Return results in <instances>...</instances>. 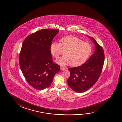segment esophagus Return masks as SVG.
<instances>
[{"label": "esophagus", "mask_w": 122, "mask_h": 122, "mask_svg": "<svg viewBox=\"0 0 122 122\" xmlns=\"http://www.w3.org/2000/svg\"><path fill=\"white\" fill-rule=\"evenodd\" d=\"M60 69H61V70H66V68H65L64 67H60Z\"/></svg>", "instance_id": "34e87169"}]
</instances>
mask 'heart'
<instances>
[{"instance_id":"obj_1","label":"heart","mask_w":122,"mask_h":122,"mask_svg":"<svg viewBox=\"0 0 122 122\" xmlns=\"http://www.w3.org/2000/svg\"><path fill=\"white\" fill-rule=\"evenodd\" d=\"M60 42H52L50 45V53L57 59L63 51L64 55L56 62L61 65L78 66L83 63L92 51L90 44L74 36H67L60 39Z\"/></svg>"}]
</instances>
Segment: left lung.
I'll return each instance as SVG.
<instances>
[{"instance_id": "left-lung-1", "label": "left lung", "mask_w": 122, "mask_h": 122, "mask_svg": "<svg viewBox=\"0 0 122 122\" xmlns=\"http://www.w3.org/2000/svg\"><path fill=\"white\" fill-rule=\"evenodd\" d=\"M95 46L94 53L81 66L68 69L70 76L69 86L74 91L82 93L92 87L98 80L103 67L105 55L103 49L92 37Z\"/></svg>"}]
</instances>
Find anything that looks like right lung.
<instances>
[{
  "mask_svg": "<svg viewBox=\"0 0 122 122\" xmlns=\"http://www.w3.org/2000/svg\"><path fill=\"white\" fill-rule=\"evenodd\" d=\"M58 30L43 29L31 34L24 41L19 55L20 69L27 82L41 90L52 83L60 66L54 62L50 45Z\"/></svg>",
  "mask_w": 122,
  "mask_h": 122,
  "instance_id": "obj_1",
  "label": "right lung"
}]
</instances>
